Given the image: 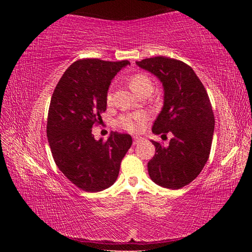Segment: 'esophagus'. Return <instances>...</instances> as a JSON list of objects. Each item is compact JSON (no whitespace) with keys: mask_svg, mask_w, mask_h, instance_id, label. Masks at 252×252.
<instances>
[{"mask_svg":"<svg viewBox=\"0 0 252 252\" xmlns=\"http://www.w3.org/2000/svg\"><path fill=\"white\" fill-rule=\"evenodd\" d=\"M141 140H142V137L134 136V137H133V144H134V145H136L138 142H141Z\"/></svg>","mask_w":252,"mask_h":252,"instance_id":"1","label":"esophagus"}]
</instances>
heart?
Instances as JSON below:
<instances>
[{"mask_svg": "<svg viewBox=\"0 0 252 252\" xmlns=\"http://www.w3.org/2000/svg\"><path fill=\"white\" fill-rule=\"evenodd\" d=\"M129 85L133 92L138 96L144 93L151 94L154 88L153 80L146 73L143 72L133 74L129 80ZM107 100H111V94L107 95ZM145 121L146 116L143 112H133V114L121 116L118 123H119V126L122 129H126L130 132H137L138 130H141V127L145 123Z\"/></svg>", "mask_w": 252, "mask_h": 252, "instance_id": "1", "label": "heart"}]
</instances>
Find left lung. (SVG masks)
Returning <instances> with one entry per match:
<instances>
[{
    "label": "left lung",
    "mask_w": 252,
    "mask_h": 252,
    "mask_svg": "<svg viewBox=\"0 0 252 252\" xmlns=\"http://www.w3.org/2000/svg\"><path fill=\"white\" fill-rule=\"evenodd\" d=\"M162 83L163 106L153 133L171 132L168 146L152 141L156 153L147 164L159 186L179 189L194 181L207 163L215 132L210 99L199 78L181 61L157 56L136 62Z\"/></svg>",
    "instance_id": "obj_1"
}]
</instances>
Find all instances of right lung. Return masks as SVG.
<instances>
[{
	"mask_svg": "<svg viewBox=\"0 0 252 252\" xmlns=\"http://www.w3.org/2000/svg\"><path fill=\"white\" fill-rule=\"evenodd\" d=\"M130 62L87 58L74 62L52 95L46 134L56 165L79 189L95 192L108 189L119 174L132 137L111 132L95 140L92 127L107 107L111 80Z\"/></svg>",
	"mask_w": 252,
	"mask_h": 252,
	"instance_id": "1",
	"label": "right lung"
}]
</instances>
